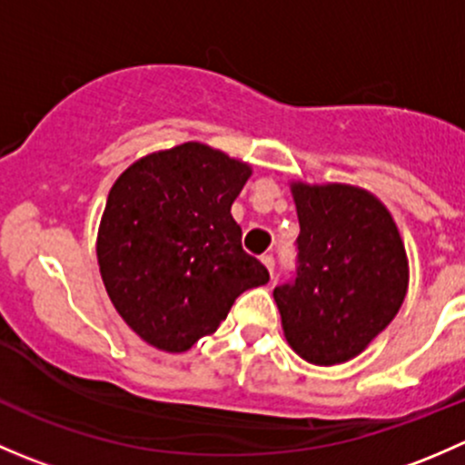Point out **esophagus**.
<instances>
[{"label":"esophagus","mask_w":465,"mask_h":465,"mask_svg":"<svg viewBox=\"0 0 465 465\" xmlns=\"http://www.w3.org/2000/svg\"><path fill=\"white\" fill-rule=\"evenodd\" d=\"M261 261H262V265H265L267 270H270V274L274 276V256H272V254H262Z\"/></svg>","instance_id":"34e87169"}]
</instances>
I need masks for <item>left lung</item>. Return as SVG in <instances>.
Here are the masks:
<instances>
[{"instance_id":"left-lung-1","label":"left lung","mask_w":465,"mask_h":465,"mask_svg":"<svg viewBox=\"0 0 465 465\" xmlns=\"http://www.w3.org/2000/svg\"><path fill=\"white\" fill-rule=\"evenodd\" d=\"M297 272L276 285L288 344L332 367L362 353L401 311L410 281L405 245L376 195L349 184L294 182Z\"/></svg>"}]
</instances>
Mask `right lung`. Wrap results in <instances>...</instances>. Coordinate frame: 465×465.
I'll return each instance as SVG.
<instances>
[{
    "label": "right lung",
    "instance_id": "add662e5",
    "mask_svg": "<svg viewBox=\"0 0 465 465\" xmlns=\"http://www.w3.org/2000/svg\"><path fill=\"white\" fill-rule=\"evenodd\" d=\"M252 168L189 142L145 154L110 189L96 256L125 323L168 353L218 331L245 290L270 272L242 250L232 204Z\"/></svg>",
    "mask_w": 465,
    "mask_h": 465
}]
</instances>
